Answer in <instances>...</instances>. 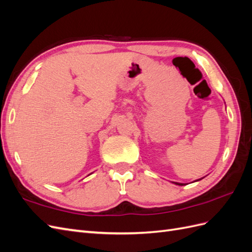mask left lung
<instances>
[{
	"label": "left lung",
	"instance_id": "8db88e82",
	"mask_svg": "<svg viewBox=\"0 0 252 252\" xmlns=\"http://www.w3.org/2000/svg\"><path fill=\"white\" fill-rule=\"evenodd\" d=\"M200 180H202V179H200ZM200 180H196V181H200ZM174 184H177V185H180V186H184L185 184H182V183H177V182H173Z\"/></svg>",
	"mask_w": 252,
	"mask_h": 252
}]
</instances>
